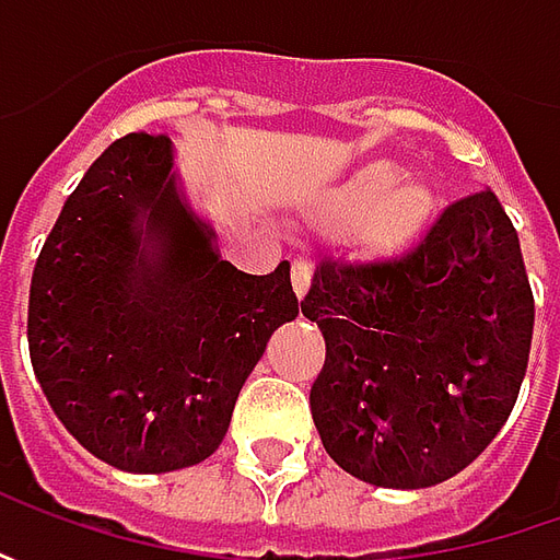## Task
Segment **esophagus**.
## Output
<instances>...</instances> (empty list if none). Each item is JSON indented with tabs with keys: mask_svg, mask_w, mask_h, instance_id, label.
<instances>
[{
	"mask_svg": "<svg viewBox=\"0 0 560 560\" xmlns=\"http://www.w3.org/2000/svg\"><path fill=\"white\" fill-rule=\"evenodd\" d=\"M290 277H292V290H295V295L302 299V295L308 292V287H312V265H308L305 258H295V261H292Z\"/></svg>",
	"mask_w": 560,
	"mask_h": 560,
	"instance_id": "esophagus-1",
	"label": "esophagus"
}]
</instances>
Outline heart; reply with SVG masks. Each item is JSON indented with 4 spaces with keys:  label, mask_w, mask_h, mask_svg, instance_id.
<instances>
[{
    "label": "heart",
    "mask_w": 560,
    "mask_h": 560,
    "mask_svg": "<svg viewBox=\"0 0 560 560\" xmlns=\"http://www.w3.org/2000/svg\"><path fill=\"white\" fill-rule=\"evenodd\" d=\"M396 177L389 162L358 167L327 196V218L339 226L361 221V236L376 252L411 243L433 218V192L423 184H396Z\"/></svg>",
    "instance_id": "obj_1"
}]
</instances>
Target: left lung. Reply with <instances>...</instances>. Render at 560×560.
Segmentation results:
<instances>
[{
    "instance_id": "left-lung-1",
    "label": "left lung",
    "mask_w": 560,
    "mask_h": 560,
    "mask_svg": "<svg viewBox=\"0 0 560 560\" xmlns=\"http://www.w3.org/2000/svg\"><path fill=\"white\" fill-rule=\"evenodd\" d=\"M533 308L517 230L492 189L445 205L398 255H324L302 314L327 342L312 386L327 455L386 489L455 477L517 401Z\"/></svg>"
}]
</instances>
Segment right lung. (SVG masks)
<instances>
[{
	"label": "right lung",
	"instance_id": "obj_1",
	"mask_svg": "<svg viewBox=\"0 0 560 560\" xmlns=\"http://www.w3.org/2000/svg\"><path fill=\"white\" fill-rule=\"evenodd\" d=\"M177 196L171 142L115 140L36 258L33 374L86 452L133 474L205 462L270 334L299 314L290 265L243 273Z\"/></svg>",
	"mask_w": 560,
	"mask_h": 560
}]
</instances>
